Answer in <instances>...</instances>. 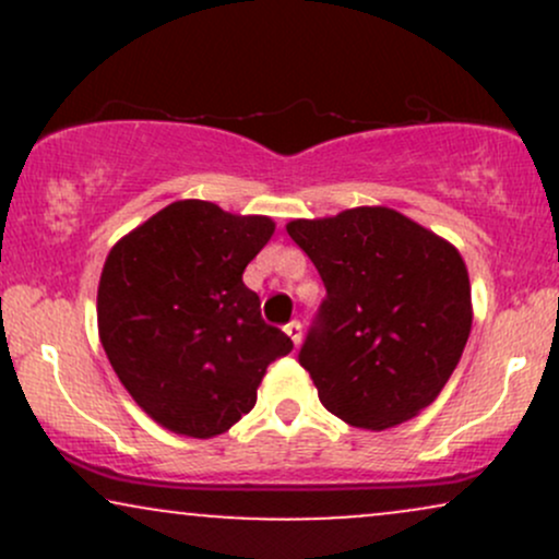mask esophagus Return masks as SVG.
<instances>
[{
	"instance_id": "obj_1",
	"label": "esophagus",
	"mask_w": 559,
	"mask_h": 559,
	"mask_svg": "<svg viewBox=\"0 0 559 559\" xmlns=\"http://www.w3.org/2000/svg\"><path fill=\"white\" fill-rule=\"evenodd\" d=\"M284 331L288 333V338H292L294 346H299V342H301V323H299V320H292V323H288Z\"/></svg>"
}]
</instances>
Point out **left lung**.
<instances>
[{
	"label": "left lung",
	"instance_id": "obj_1",
	"mask_svg": "<svg viewBox=\"0 0 559 559\" xmlns=\"http://www.w3.org/2000/svg\"><path fill=\"white\" fill-rule=\"evenodd\" d=\"M325 284L299 365L344 423L383 431L441 394L471 336L457 247L391 207L286 223Z\"/></svg>",
	"mask_w": 559,
	"mask_h": 559
}]
</instances>
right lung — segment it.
Wrapping results in <instances>:
<instances>
[{"label":"right lung","instance_id":"add662e5","mask_svg":"<svg viewBox=\"0 0 559 559\" xmlns=\"http://www.w3.org/2000/svg\"><path fill=\"white\" fill-rule=\"evenodd\" d=\"M273 230L267 215L181 199L107 254L96 292L102 346L133 402L168 431L226 433L254 407L267 365L292 352L241 281Z\"/></svg>","mask_w":559,"mask_h":559}]
</instances>
